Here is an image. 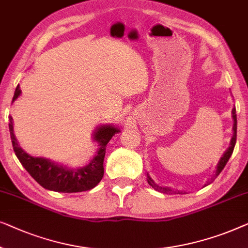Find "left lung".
Wrapping results in <instances>:
<instances>
[{
  "label": "left lung",
  "mask_w": 248,
  "mask_h": 248,
  "mask_svg": "<svg viewBox=\"0 0 248 248\" xmlns=\"http://www.w3.org/2000/svg\"><path fill=\"white\" fill-rule=\"evenodd\" d=\"M232 119H233V128H232L233 135H232V141H230L229 148L227 149V152L225 153L224 156H222L221 159L219 160V164H218V166H217V170H216V175H215V177H214V180L219 175V174H220L221 170H224L225 165H226V164H227L228 159L230 158V156H232V154L233 147H235V144H236V136H237V117H236V109H235V108H233V109L232 110ZM147 182H148L149 186H152L153 187H154L155 190H157L158 192H162V193H170V194L173 192V191L170 190V187L158 186L157 184H155V182L152 180V177L149 176L148 174H147ZM209 183H210V182H209ZM209 183H208V184H209Z\"/></svg>",
  "instance_id": "8db88e82"
}]
</instances>
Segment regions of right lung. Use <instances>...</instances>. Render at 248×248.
Listing matches in <instances>:
<instances>
[{
    "label": "right lung",
    "instance_id": "1",
    "mask_svg": "<svg viewBox=\"0 0 248 248\" xmlns=\"http://www.w3.org/2000/svg\"><path fill=\"white\" fill-rule=\"evenodd\" d=\"M20 93L21 90L18 85L13 95V101L20 95ZM9 121L13 151L27 172L45 189L64 193L89 191L102 180L104 174L103 160L107 144L114 134L119 132V129L112 124L99 125L93 135V139L97 141L100 146L97 154L88 165L74 170L62 166L58 163H54L53 160L48 158L33 157L27 154L19 146L15 132H13L12 117H9Z\"/></svg>",
    "mask_w": 248,
    "mask_h": 248
}]
</instances>
